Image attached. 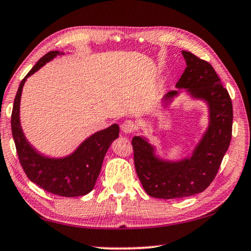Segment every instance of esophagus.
Segmentation results:
<instances>
[{
  "mask_svg": "<svg viewBox=\"0 0 251 251\" xmlns=\"http://www.w3.org/2000/svg\"><path fill=\"white\" fill-rule=\"evenodd\" d=\"M121 129L126 134H133L136 130V125L132 121H125L121 125Z\"/></svg>",
  "mask_w": 251,
  "mask_h": 251,
  "instance_id": "34e87169",
  "label": "esophagus"
}]
</instances>
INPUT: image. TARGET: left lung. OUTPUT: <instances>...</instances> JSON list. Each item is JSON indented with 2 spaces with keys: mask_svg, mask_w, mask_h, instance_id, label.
Segmentation results:
<instances>
[{
  "mask_svg": "<svg viewBox=\"0 0 251 251\" xmlns=\"http://www.w3.org/2000/svg\"><path fill=\"white\" fill-rule=\"evenodd\" d=\"M186 68L176 82L196 99L209 106V126L192 156L177 162L155 156L154 147L142 136H134V163L138 178L149 196L157 199H178L194 196L211 184L232 134V102L213 67L197 55L182 51ZM178 90L169 91L163 100L171 101Z\"/></svg>",
  "mask_w": 251,
  "mask_h": 251,
  "instance_id": "1",
  "label": "left lung"
}]
</instances>
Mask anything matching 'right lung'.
I'll return each mask as SVG.
<instances>
[{
    "instance_id": "obj_1",
    "label": "right lung",
    "mask_w": 251,
    "mask_h": 251,
    "mask_svg": "<svg viewBox=\"0 0 251 251\" xmlns=\"http://www.w3.org/2000/svg\"><path fill=\"white\" fill-rule=\"evenodd\" d=\"M58 54L59 51H50L35 63L20 83L12 109V135L23 171L30 181L47 192L60 197H80L89 193L100 173L105 154L111 142L119 134V126L113 124L108 128L99 130L82 142L73 154L62 158H51L39 154L23 134L20 124V100L22 88L27 77L33 75L42 66Z\"/></svg>"
}]
</instances>
